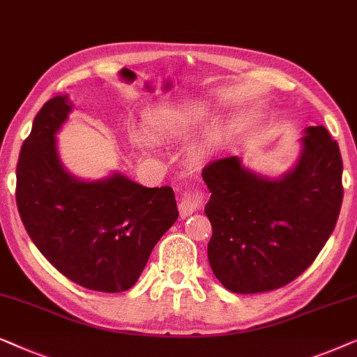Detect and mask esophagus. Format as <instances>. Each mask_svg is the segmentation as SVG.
Wrapping results in <instances>:
<instances>
[{
    "label": "esophagus",
    "instance_id": "1",
    "mask_svg": "<svg viewBox=\"0 0 357 357\" xmlns=\"http://www.w3.org/2000/svg\"><path fill=\"white\" fill-rule=\"evenodd\" d=\"M204 202H206V196L202 191H184L178 204L179 215L189 217L194 211L201 208Z\"/></svg>",
    "mask_w": 357,
    "mask_h": 357
}]
</instances>
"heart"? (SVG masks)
<instances>
[{
	"instance_id": "b5f03b06",
	"label": "heart",
	"mask_w": 357,
	"mask_h": 357,
	"mask_svg": "<svg viewBox=\"0 0 357 357\" xmlns=\"http://www.w3.org/2000/svg\"><path fill=\"white\" fill-rule=\"evenodd\" d=\"M208 109L204 104H196V106H171L163 107L160 111L151 114L146 117V130L153 137H183L188 132L196 129L201 126L204 119L207 117ZM223 130L220 126H213L208 129L206 137L202 139V149L211 150L222 142ZM137 145L146 146L145 139L137 137Z\"/></svg>"
}]
</instances>
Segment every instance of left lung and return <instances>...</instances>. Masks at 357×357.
I'll list each match as a JSON object with an SVG mask.
<instances>
[{
	"label": "left lung",
	"mask_w": 357,
	"mask_h": 357,
	"mask_svg": "<svg viewBox=\"0 0 357 357\" xmlns=\"http://www.w3.org/2000/svg\"><path fill=\"white\" fill-rule=\"evenodd\" d=\"M340 146L323 126L307 127L297 165L278 179L246 169L238 156L208 163L211 268L235 294L284 287L333 234L343 202Z\"/></svg>",
	"instance_id": "obj_1"
}]
</instances>
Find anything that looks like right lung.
I'll return each instance as SVG.
<instances>
[{
  "label": "right lung",
  "instance_id": "1",
  "mask_svg": "<svg viewBox=\"0 0 357 357\" xmlns=\"http://www.w3.org/2000/svg\"><path fill=\"white\" fill-rule=\"evenodd\" d=\"M73 104L47 101L24 140L16 204L24 228L49 263L70 281L123 292L139 281L158 240L178 220L169 186L145 188L121 173L82 181L63 168L55 134Z\"/></svg>",
  "mask_w": 357,
  "mask_h": 357
}]
</instances>
